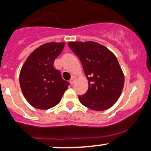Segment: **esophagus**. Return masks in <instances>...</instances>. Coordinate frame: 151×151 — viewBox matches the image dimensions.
Returning <instances> with one entry per match:
<instances>
[{"label":"esophagus","instance_id":"obj_1","mask_svg":"<svg viewBox=\"0 0 151 151\" xmlns=\"http://www.w3.org/2000/svg\"><path fill=\"white\" fill-rule=\"evenodd\" d=\"M76 81V77H72L71 79L70 80V83L71 84H74V82H75Z\"/></svg>","mask_w":151,"mask_h":151}]
</instances>
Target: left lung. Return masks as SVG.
Segmentation results:
<instances>
[{
    "label": "left lung",
    "mask_w": 151,
    "mask_h": 151,
    "mask_svg": "<svg viewBox=\"0 0 151 151\" xmlns=\"http://www.w3.org/2000/svg\"><path fill=\"white\" fill-rule=\"evenodd\" d=\"M68 46L80 59L88 80V91L78 95L81 103L95 111L111 108L122 94L125 81L116 56L93 41L70 42Z\"/></svg>",
    "instance_id": "obj_1"
}]
</instances>
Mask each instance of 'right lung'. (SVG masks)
I'll use <instances>...</instances> for the list:
<instances>
[{"label": "right lung", "mask_w": 151, "mask_h": 151, "mask_svg": "<svg viewBox=\"0 0 151 151\" xmlns=\"http://www.w3.org/2000/svg\"><path fill=\"white\" fill-rule=\"evenodd\" d=\"M64 42H49L35 49L23 64L19 83L27 101L34 108L46 110L60 101L69 83L53 67Z\"/></svg>", "instance_id": "add662e5"}]
</instances>
